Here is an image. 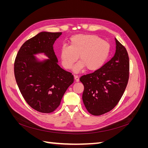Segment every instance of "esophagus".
Instances as JSON below:
<instances>
[{
    "mask_svg": "<svg viewBox=\"0 0 148 148\" xmlns=\"http://www.w3.org/2000/svg\"><path fill=\"white\" fill-rule=\"evenodd\" d=\"M74 78H75V81L77 82H79V77H78V75H74Z\"/></svg>",
    "mask_w": 148,
    "mask_h": 148,
    "instance_id": "34e87169",
    "label": "esophagus"
}]
</instances>
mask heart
<instances>
[{
  "mask_svg": "<svg viewBox=\"0 0 148 148\" xmlns=\"http://www.w3.org/2000/svg\"><path fill=\"white\" fill-rule=\"evenodd\" d=\"M109 44L92 34H79L71 36L70 46H63L60 51L62 64L70 70L79 57V62L73 68L75 72L87 70H96L104 65L109 57Z\"/></svg>",
  "mask_w": 148,
  "mask_h": 148,
  "instance_id": "1",
  "label": "heart"
}]
</instances>
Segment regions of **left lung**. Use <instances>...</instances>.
I'll use <instances>...</instances> for the list:
<instances>
[{
	"instance_id": "8db88e82",
	"label": "left lung",
	"mask_w": 148,
	"mask_h": 148,
	"mask_svg": "<svg viewBox=\"0 0 148 148\" xmlns=\"http://www.w3.org/2000/svg\"><path fill=\"white\" fill-rule=\"evenodd\" d=\"M114 57L95 72L79 78L84 85L82 99L89 113L101 115L113 109L123 95L129 78V57L125 47L115 38Z\"/></svg>"
}]
</instances>
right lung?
<instances>
[{
  "instance_id": "1",
  "label": "right lung",
  "mask_w": 148,
  "mask_h": 148,
  "mask_svg": "<svg viewBox=\"0 0 148 148\" xmlns=\"http://www.w3.org/2000/svg\"><path fill=\"white\" fill-rule=\"evenodd\" d=\"M62 33L41 32L20 47L14 64L16 82L26 102L34 110L51 113L59 106L73 75L58 65L53 45ZM44 53L47 60L35 56Z\"/></svg>"
}]
</instances>
